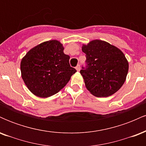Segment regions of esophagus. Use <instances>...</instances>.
<instances>
[{"label":"esophagus","instance_id":"34e87169","mask_svg":"<svg viewBox=\"0 0 146 146\" xmlns=\"http://www.w3.org/2000/svg\"><path fill=\"white\" fill-rule=\"evenodd\" d=\"M75 68H76L77 71H80V65L78 64V66H77L76 67H75Z\"/></svg>","mask_w":146,"mask_h":146}]
</instances>
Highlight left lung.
<instances>
[{"instance_id": "left-lung-1", "label": "left lung", "mask_w": 146, "mask_h": 146, "mask_svg": "<svg viewBox=\"0 0 146 146\" xmlns=\"http://www.w3.org/2000/svg\"><path fill=\"white\" fill-rule=\"evenodd\" d=\"M86 66L80 73L90 93L98 98L115 93L125 82L128 62L119 48L107 42L94 40L83 44Z\"/></svg>"}]
</instances>
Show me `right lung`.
<instances>
[{
    "instance_id": "add662e5",
    "label": "right lung",
    "mask_w": 146,
    "mask_h": 146,
    "mask_svg": "<svg viewBox=\"0 0 146 146\" xmlns=\"http://www.w3.org/2000/svg\"><path fill=\"white\" fill-rule=\"evenodd\" d=\"M69 59L60 42H44L29 50L22 59V78L33 95L42 98L51 97L62 89L77 71L70 66Z\"/></svg>"
}]
</instances>
